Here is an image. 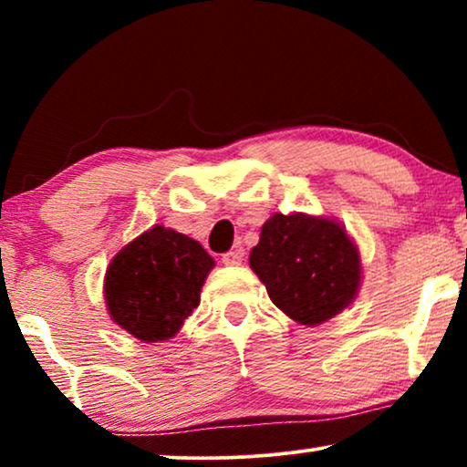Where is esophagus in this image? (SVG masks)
Masks as SVG:
<instances>
[{"mask_svg": "<svg viewBox=\"0 0 467 467\" xmlns=\"http://www.w3.org/2000/svg\"><path fill=\"white\" fill-rule=\"evenodd\" d=\"M242 254H244V251H242L240 246H235V248H232V251L223 253V254H221V261H223V264H225V265H240Z\"/></svg>", "mask_w": 467, "mask_h": 467, "instance_id": "1", "label": "esophagus"}]
</instances>
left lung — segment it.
I'll return each mask as SVG.
<instances>
[{
    "mask_svg": "<svg viewBox=\"0 0 467 467\" xmlns=\"http://www.w3.org/2000/svg\"><path fill=\"white\" fill-rule=\"evenodd\" d=\"M248 261L272 302L302 325L336 317L359 289V253L329 219L274 214Z\"/></svg>",
    "mask_w": 467,
    "mask_h": 467,
    "instance_id": "8db88e82",
    "label": "left lung"
}]
</instances>
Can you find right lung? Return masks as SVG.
<instances>
[{
	"instance_id": "right-lung-1",
	"label": "right lung",
	"mask_w": 467,
	"mask_h": 467,
	"mask_svg": "<svg viewBox=\"0 0 467 467\" xmlns=\"http://www.w3.org/2000/svg\"><path fill=\"white\" fill-rule=\"evenodd\" d=\"M213 265L214 259L200 242L155 225L108 265V312L138 340H168L200 306L202 285Z\"/></svg>"
}]
</instances>
